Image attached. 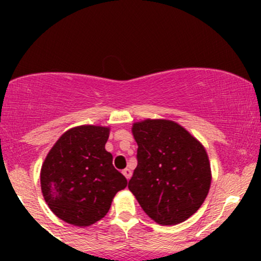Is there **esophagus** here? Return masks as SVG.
Masks as SVG:
<instances>
[{"label": "esophagus", "instance_id": "34e87169", "mask_svg": "<svg viewBox=\"0 0 261 261\" xmlns=\"http://www.w3.org/2000/svg\"><path fill=\"white\" fill-rule=\"evenodd\" d=\"M122 174H124L125 178H126L128 180V179L131 178V175H133V172H131L130 168H125L124 170H122Z\"/></svg>", "mask_w": 261, "mask_h": 261}]
</instances>
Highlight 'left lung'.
<instances>
[{
	"label": "left lung",
	"instance_id": "8db88e82",
	"mask_svg": "<svg viewBox=\"0 0 261 261\" xmlns=\"http://www.w3.org/2000/svg\"><path fill=\"white\" fill-rule=\"evenodd\" d=\"M137 167L128 189L143 211L162 226L184 222L200 208L211 185L206 149L174 121L135 122Z\"/></svg>",
	"mask_w": 261,
	"mask_h": 261
}]
</instances>
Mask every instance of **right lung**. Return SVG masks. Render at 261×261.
<instances>
[{"label": "right lung", "mask_w": 261, "mask_h": 261, "mask_svg": "<svg viewBox=\"0 0 261 261\" xmlns=\"http://www.w3.org/2000/svg\"><path fill=\"white\" fill-rule=\"evenodd\" d=\"M109 127L82 125L56 141L40 172L41 193L50 210L73 226H91L109 211L127 180L106 149Z\"/></svg>", "instance_id": "right-lung-1"}]
</instances>
